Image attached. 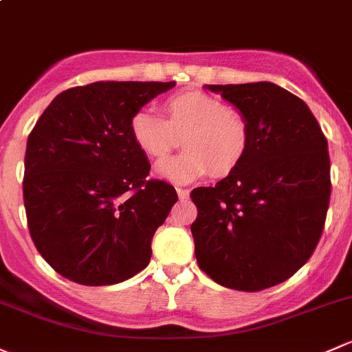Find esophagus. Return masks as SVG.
Returning a JSON list of instances; mask_svg holds the SVG:
<instances>
[{
    "label": "esophagus",
    "instance_id": "1",
    "mask_svg": "<svg viewBox=\"0 0 352 352\" xmlns=\"http://www.w3.org/2000/svg\"><path fill=\"white\" fill-rule=\"evenodd\" d=\"M177 194H179V197H180V199H187V197H188V194H190V190H188V188H182V187H179V188H177Z\"/></svg>",
    "mask_w": 352,
    "mask_h": 352
}]
</instances>
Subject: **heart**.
<instances>
[{
    "mask_svg": "<svg viewBox=\"0 0 352 352\" xmlns=\"http://www.w3.org/2000/svg\"><path fill=\"white\" fill-rule=\"evenodd\" d=\"M162 116L150 109L133 114L129 133L135 145L153 160H162L182 135V155L162 162L158 175L173 184H188L209 175L224 177L244 160L251 142L246 114L224 106L201 91L182 92L162 104Z\"/></svg>",
    "mask_w": 352,
    "mask_h": 352,
    "instance_id": "b5f03b06",
    "label": "heart"
}]
</instances>
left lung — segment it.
<instances>
[{
  "mask_svg": "<svg viewBox=\"0 0 352 352\" xmlns=\"http://www.w3.org/2000/svg\"><path fill=\"white\" fill-rule=\"evenodd\" d=\"M206 89L246 114L251 142L234 172L190 192L195 258L216 283L260 292L290 278L319 243L331 199L327 140L309 106L276 84Z\"/></svg>",
  "mask_w": 352,
  "mask_h": 352,
  "instance_id": "1",
  "label": "left lung"
}]
</instances>
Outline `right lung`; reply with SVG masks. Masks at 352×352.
I'll return each mask as SVG.
<instances>
[{"label":"right lung","instance_id":"right-lung-1","mask_svg":"<svg viewBox=\"0 0 352 352\" xmlns=\"http://www.w3.org/2000/svg\"><path fill=\"white\" fill-rule=\"evenodd\" d=\"M175 82L101 80L60 92L27 142L23 201L30 236L67 280L101 287L150 263L151 238L177 192L148 180L129 121Z\"/></svg>","mask_w":352,"mask_h":352}]
</instances>
